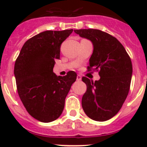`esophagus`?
I'll return each mask as SVG.
<instances>
[{
	"instance_id": "1",
	"label": "esophagus",
	"mask_w": 147,
	"mask_h": 147,
	"mask_svg": "<svg viewBox=\"0 0 147 147\" xmlns=\"http://www.w3.org/2000/svg\"><path fill=\"white\" fill-rule=\"evenodd\" d=\"M76 80H77V81H81L82 80L81 75H77V76H76Z\"/></svg>"
}]
</instances>
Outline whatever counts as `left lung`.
I'll return each mask as SVG.
<instances>
[{
  "mask_svg": "<svg viewBox=\"0 0 147 147\" xmlns=\"http://www.w3.org/2000/svg\"><path fill=\"white\" fill-rule=\"evenodd\" d=\"M75 33L93 42V52L88 71H98L93 82L83 76L87 90L82 106L90 119L105 121L119 113L130 88L132 65L129 54L117 39L98 29H76Z\"/></svg>",
  "mask_w": 147,
  "mask_h": 147,
  "instance_id": "8db88e82",
  "label": "left lung"
}]
</instances>
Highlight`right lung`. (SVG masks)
I'll return each mask as SVG.
<instances>
[{"instance_id": "add662e5", "label": "right lung", "mask_w": 147, "mask_h": 147, "mask_svg": "<svg viewBox=\"0 0 147 147\" xmlns=\"http://www.w3.org/2000/svg\"><path fill=\"white\" fill-rule=\"evenodd\" d=\"M73 29L45 31L28 39L15 61L17 90L27 112L41 122L53 121L62 114L65 100L76 81L74 71L64 76L53 73L60 46Z\"/></svg>"}]
</instances>
